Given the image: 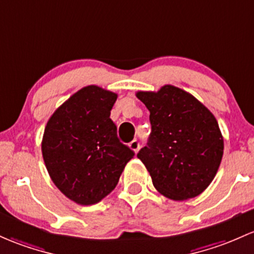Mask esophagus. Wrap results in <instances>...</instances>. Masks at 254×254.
<instances>
[{"mask_svg":"<svg viewBox=\"0 0 254 254\" xmlns=\"http://www.w3.org/2000/svg\"><path fill=\"white\" fill-rule=\"evenodd\" d=\"M129 147H130V149L133 150V152L137 153L138 148H140V143H138V141L133 140V141H131V142H130V143H129Z\"/></svg>","mask_w":254,"mask_h":254,"instance_id":"esophagus-1","label":"esophagus"}]
</instances>
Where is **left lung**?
I'll list each match as a JSON object with an SVG mask.
<instances>
[{
	"label": "left lung",
	"instance_id": "obj_1",
	"mask_svg": "<svg viewBox=\"0 0 254 254\" xmlns=\"http://www.w3.org/2000/svg\"><path fill=\"white\" fill-rule=\"evenodd\" d=\"M149 111L147 146L137 153L160 194L176 201L197 196L221 165L224 142L212 113L191 94L174 85L137 91Z\"/></svg>",
	"mask_w": 254,
	"mask_h": 254
}]
</instances>
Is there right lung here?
<instances>
[{"mask_svg":"<svg viewBox=\"0 0 254 254\" xmlns=\"http://www.w3.org/2000/svg\"><path fill=\"white\" fill-rule=\"evenodd\" d=\"M117 94L88 85L53 113L42 140V154L54 185L79 205L101 201L118 185L135 153L117 136L110 118Z\"/></svg>","mask_w":254,"mask_h":254,"instance_id":"obj_1","label":"right lung"}]
</instances>
